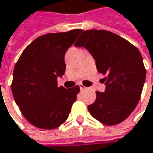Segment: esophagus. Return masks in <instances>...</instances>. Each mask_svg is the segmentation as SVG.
Listing matches in <instances>:
<instances>
[{"label":"esophagus","instance_id":"obj_1","mask_svg":"<svg viewBox=\"0 0 153 153\" xmlns=\"http://www.w3.org/2000/svg\"><path fill=\"white\" fill-rule=\"evenodd\" d=\"M79 89H80V90H84V89H86V88H85L82 84H79Z\"/></svg>","mask_w":153,"mask_h":153}]
</instances>
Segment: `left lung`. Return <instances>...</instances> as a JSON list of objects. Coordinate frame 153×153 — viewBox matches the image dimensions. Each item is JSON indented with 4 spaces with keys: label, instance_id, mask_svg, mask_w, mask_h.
Listing matches in <instances>:
<instances>
[{
    "label": "left lung",
    "instance_id": "1",
    "mask_svg": "<svg viewBox=\"0 0 153 153\" xmlns=\"http://www.w3.org/2000/svg\"><path fill=\"white\" fill-rule=\"evenodd\" d=\"M87 49L97 71L106 74L104 92L88 106L91 116L105 125H115L128 117L138 103L146 71L140 51L120 36L102 30H85L74 44Z\"/></svg>",
    "mask_w": 153,
    "mask_h": 153
}]
</instances>
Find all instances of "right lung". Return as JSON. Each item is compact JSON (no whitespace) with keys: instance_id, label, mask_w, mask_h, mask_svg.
Listing matches in <instances>:
<instances>
[{"instance_id":"add662e5","label":"right lung","mask_w":153,"mask_h":153,"mask_svg":"<svg viewBox=\"0 0 153 153\" xmlns=\"http://www.w3.org/2000/svg\"><path fill=\"white\" fill-rule=\"evenodd\" d=\"M82 30L40 36L22 51L16 64L11 85L16 103L31 124L53 130L68 118L79 92L58 87L65 74V54Z\"/></svg>"}]
</instances>
